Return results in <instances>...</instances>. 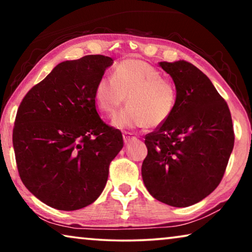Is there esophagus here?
<instances>
[{
  "label": "esophagus",
  "instance_id": "34e87169",
  "mask_svg": "<svg viewBox=\"0 0 252 252\" xmlns=\"http://www.w3.org/2000/svg\"><path fill=\"white\" fill-rule=\"evenodd\" d=\"M135 139V135L132 133V132H129V131H126L125 133H123V140H125V142L127 143L132 141V140Z\"/></svg>",
  "mask_w": 252,
  "mask_h": 252
}]
</instances>
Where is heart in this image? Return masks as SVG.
I'll return each instance as SVG.
<instances>
[{"instance_id":"obj_1","label":"heart","mask_w":252,"mask_h":252,"mask_svg":"<svg viewBox=\"0 0 252 252\" xmlns=\"http://www.w3.org/2000/svg\"><path fill=\"white\" fill-rule=\"evenodd\" d=\"M127 105L113 120L126 127H158L172 117L178 91L161 72L138 59L123 60L112 75L101 76L94 88V101L101 112L112 117L126 100Z\"/></svg>"}]
</instances>
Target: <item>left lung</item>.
I'll return each mask as SVG.
<instances>
[{
  "label": "left lung",
  "mask_w": 252,
  "mask_h": 252,
  "mask_svg": "<svg viewBox=\"0 0 252 252\" xmlns=\"http://www.w3.org/2000/svg\"><path fill=\"white\" fill-rule=\"evenodd\" d=\"M178 91L172 117L146 135L141 172L152 197L172 207L201 201L219 186L234 144L227 102L186 61L160 62Z\"/></svg>",
  "instance_id": "left-lung-1"
}]
</instances>
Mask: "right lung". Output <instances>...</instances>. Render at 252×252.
Listing matches in <instances>:
<instances>
[{
  "instance_id": "1",
  "label": "right lung",
  "mask_w": 252,
  "mask_h": 252,
  "mask_svg": "<svg viewBox=\"0 0 252 252\" xmlns=\"http://www.w3.org/2000/svg\"><path fill=\"white\" fill-rule=\"evenodd\" d=\"M112 63L104 55L60 63L18 109L13 147L20 178L30 192L58 210L94 202L123 148L121 131L103 122L94 101L96 82Z\"/></svg>"
}]
</instances>
